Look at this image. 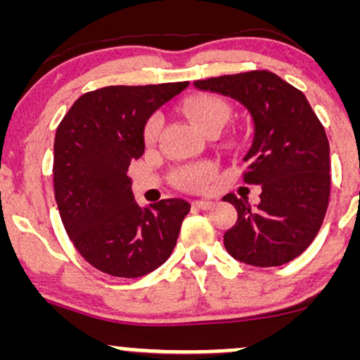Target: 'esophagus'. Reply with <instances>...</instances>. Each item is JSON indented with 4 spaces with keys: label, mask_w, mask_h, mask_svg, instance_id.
<instances>
[{
    "label": "esophagus",
    "mask_w": 360,
    "mask_h": 360,
    "mask_svg": "<svg viewBox=\"0 0 360 360\" xmlns=\"http://www.w3.org/2000/svg\"><path fill=\"white\" fill-rule=\"evenodd\" d=\"M193 206L194 208H200V210H212L214 203L210 200H196V201H193Z\"/></svg>",
    "instance_id": "1"
}]
</instances>
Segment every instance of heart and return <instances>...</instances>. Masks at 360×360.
Here are the masks:
<instances>
[{"label":"heart","instance_id":"obj_1","mask_svg":"<svg viewBox=\"0 0 360 360\" xmlns=\"http://www.w3.org/2000/svg\"><path fill=\"white\" fill-rule=\"evenodd\" d=\"M184 113L188 115L193 125L206 135L210 131H220L221 127L225 125L226 118H229V108L225 103L218 100L214 96H206V94H200V96L189 98L184 103ZM160 131V117H152L148 120L146 127V142L152 143L155 142L157 135ZM212 179V169L208 166H196L184 169L177 176V183L184 188H198L203 186Z\"/></svg>","mask_w":360,"mask_h":360}]
</instances>
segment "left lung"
I'll return each instance as SVG.
<instances>
[{
	"mask_svg": "<svg viewBox=\"0 0 360 360\" xmlns=\"http://www.w3.org/2000/svg\"><path fill=\"white\" fill-rule=\"evenodd\" d=\"M194 88L240 103L252 120L243 183L260 186V201L226 194L237 223L223 235L238 262L286 264L308 249L323 223L330 196V146L303 93L269 71L196 81Z\"/></svg>",
	"mask_w": 360,
	"mask_h": 360,
	"instance_id": "1",
	"label": "left lung"
}]
</instances>
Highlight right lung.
Returning a JSON list of instances; mask_svg holds the SVG:
<instances>
[{
  "mask_svg": "<svg viewBox=\"0 0 360 360\" xmlns=\"http://www.w3.org/2000/svg\"><path fill=\"white\" fill-rule=\"evenodd\" d=\"M189 82L108 86L82 94L53 140V189L64 229L93 267L142 278L172 254L191 205L162 200L140 206L127 176L146 150L152 115Z\"/></svg>",
  "mask_w": 360,
  "mask_h": 360,
  "instance_id": "right-lung-1",
  "label": "right lung"
}]
</instances>
